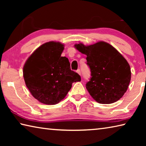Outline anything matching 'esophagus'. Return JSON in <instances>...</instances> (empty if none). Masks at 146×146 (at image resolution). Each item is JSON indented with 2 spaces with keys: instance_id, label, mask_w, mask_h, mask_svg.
Masks as SVG:
<instances>
[{
  "instance_id": "obj_1",
  "label": "esophagus",
  "mask_w": 146,
  "mask_h": 146,
  "mask_svg": "<svg viewBox=\"0 0 146 146\" xmlns=\"http://www.w3.org/2000/svg\"><path fill=\"white\" fill-rule=\"evenodd\" d=\"M76 72H77L78 74H79V75H81V72H80V69H78V70H76Z\"/></svg>"
}]
</instances>
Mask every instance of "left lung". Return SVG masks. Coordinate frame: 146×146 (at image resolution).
I'll return each instance as SVG.
<instances>
[{
	"mask_svg": "<svg viewBox=\"0 0 146 146\" xmlns=\"http://www.w3.org/2000/svg\"><path fill=\"white\" fill-rule=\"evenodd\" d=\"M76 49L87 57L91 71L86 88L93 99L100 104H112L122 97L129 86L130 66L115 48L105 42L86 46L75 44Z\"/></svg>",
	"mask_w": 146,
	"mask_h": 146,
	"instance_id": "8db88e82",
	"label": "left lung"
}]
</instances>
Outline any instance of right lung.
I'll return each instance as SVG.
<instances>
[{
    "label": "right lung",
    "mask_w": 146,
    "mask_h": 146,
    "mask_svg": "<svg viewBox=\"0 0 146 146\" xmlns=\"http://www.w3.org/2000/svg\"><path fill=\"white\" fill-rule=\"evenodd\" d=\"M64 44L49 42L36 49L23 68L26 85L39 102L54 105L64 99L73 82L81 80L77 73L71 70L68 58L61 56Z\"/></svg>",
    "instance_id": "1"
}]
</instances>
